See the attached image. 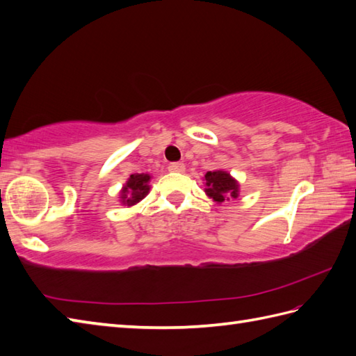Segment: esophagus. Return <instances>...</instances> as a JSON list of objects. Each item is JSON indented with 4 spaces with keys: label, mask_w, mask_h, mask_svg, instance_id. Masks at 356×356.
Listing matches in <instances>:
<instances>
[{
    "label": "esophagus",
    "mask_w": 356,
    "mask_h": 356,
    "mask_svg": "<svg viewBox=\"0 0 356 356\" xmlns=\"http://www.w3.org/2000/svg\"><path fill=\"white\" fill-rule=\"evenodd\" d=\"M184 170H186V165H184V163L178 161V163H170V164H169V172L181 173V172H184Z\"/></svg>",
    "instance_id": "obj_1"
}]
</instances>
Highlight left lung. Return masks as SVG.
I'll use <instances>...</instances> for the list:
<instances>
[{
    "mask_svg": "<svg viewBox=\"0 0 356 356\" xmlns=\"http://www.w3.org/2000/svg\"><path fill=\"white\" fill-rule=\"evenodd\" d=\"M204 178L205 186H207L205 187V193L215 202L220 204L239 196V183L225 170L207 172Z\"/></svg>",
    "mask_w": 356,
    "mask_h": 356,
    "instance_id": "obj_1",
    "label": "left lung"
}]
</instances>
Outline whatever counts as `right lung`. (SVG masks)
I'll return each mask as SVG.
<instances>
[{
	"mask_svg": "<svg viewBox=\"0 0 356 356\" xmlns=\"http://www.w3.org/2000/svg\"><path fill=\"white\" fill-rule=\"evenodd\" d=\"M149 181H151V175H147V173H134V175H131L122 188V204L131 207V205H136L143 200L149 193V188H151Z\"/></svg>",
	"mask_w": 356,
	"mask_h": 356,
	"instance_id": "right-lung-1",
	"label": "right lung"
}]
</instances>
